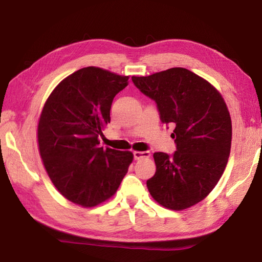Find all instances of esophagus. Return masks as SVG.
I'll return each instance as SVG.
<instances>
[{"label": "esophagus", "instance_id": "34e87169", "mask_svg": "<svg viewBox=\"0 0 262 262\" xmlns=\"http://www.w3.org/2000/svg\"><path fill=\"white\" fill-rule=\"evenodd\" d=\"M151 156L150 151H134V159H141V158H149Z\"/></svg>", "mask_w": 262, "mask_h": 262}]
</instances>
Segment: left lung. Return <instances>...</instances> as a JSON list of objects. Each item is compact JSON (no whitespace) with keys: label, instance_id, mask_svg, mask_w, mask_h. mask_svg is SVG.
Returning <instances> with one entry per match:
<instances>
[{"label":"left lung","instance_id":"obj_1","mask_svg":"<svg viewBox=\"0 0 262 262\" xmlns=\"http://www.w3.org/2000/svg\"><path fill=\"white\" fill-rule=\"evenodd\" d=\"M132 79L156 101L162 122L174 127L177 151L172 157L154 154L156 173L147 181L149 193L167 209H187L208 196L228 164L232 140L228 106L212 84L185 68Z\"/></svg>","mask_w":262,"mask_h":262}]
</instances>
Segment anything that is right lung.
Instances as JSON below:
<instances>
[{"label":"right lung","mask_w":262,"mask_h":262,"mask_svg":"<svg viewBox=\"0 0 262 262\" xmlns=\"http://www.w3.org/2000/svg\"><path fill=\"white\" fill-rule=\"evenodd\" d=\"M128 79L99 67L82 68L62 79L43 105L39 154L53 185L75 205L92 208L112 198L134 158L99 145L113 98Z\"/></svg>","instance_id":"add662e5"}]
</instances>
